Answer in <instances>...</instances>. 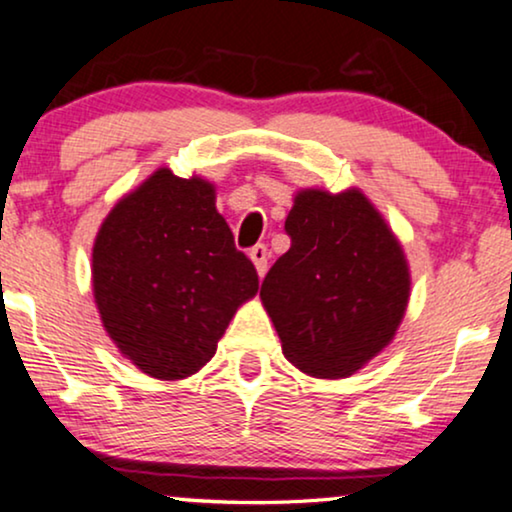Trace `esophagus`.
I'll return each mask as SVG.
<instances>
[{"label":"esophagus","instance_id":"34e87169","mask_svg":"<svg viewBox=\"0 0 512 512\" xmlns=\"http://www.w3.org/2000/svg\"><path fill=\"white\" fill-rule=\"evenodd\" d=\"M250 260H252V264H255L257 276L262 278L264 274H267V260H269L267 245H255V248L250 250Z\"/></svg>","mask_w":512,"mask_h":512}]
</instances>
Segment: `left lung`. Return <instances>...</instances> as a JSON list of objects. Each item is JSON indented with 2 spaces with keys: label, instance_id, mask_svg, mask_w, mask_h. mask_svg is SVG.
<instances>
[{
  "label": "left lung",
  "instance_id": "obj_1",
  "mask_svg": "<svg viewBox=\"0 0 512 512\" xmlns=\"http://www.w3.org/2000/svg\"><path fill=\"white\" fill-rule=\"evenodd\" d=\"M290 250L262 281L283 357L338 380L378 357L411 297L404 248L366 193L300 189L286 217Z\"/></svg>",
  "mask_w": 512,
  "mask_h": 512
}]
</instances>
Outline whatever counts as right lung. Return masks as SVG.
<instances>
[{"label": "right lung", "mask_w": 512, "mask_h": 512, "mask_svg": "<svg viewBox=\"0 0 512 512\" xmlns=\"http://www.w3.org/2000/svg\"><path fill=\"white\" fill-rule=\"evenodd\" d=\"M215 203L212 181L158 167L113 205L94 238L92 290L103 328L155 380L198 373L260 288Z\"/></svg>", "instance_id": "obj_1"}]
</instances>
